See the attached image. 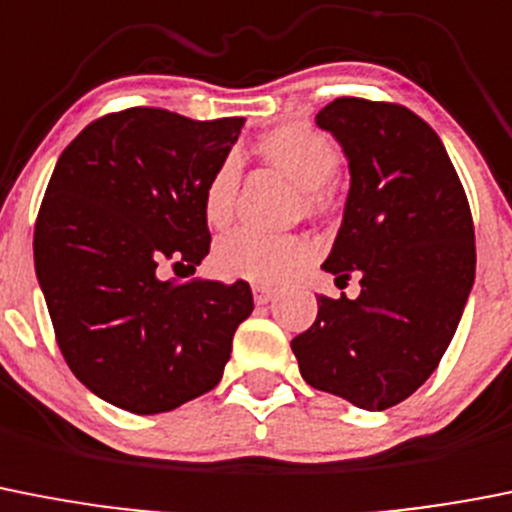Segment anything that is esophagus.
I'll return each instance as SVG.
<instances>
[{"label":"esophagus","mask_w":512,"mask_h":512,"mask_svg":"<svg viewBox=\"0 0 512 512\" xmlns=\"http://www.w3.org/2000/svg\"><path fill=\"white\" fill-rule=\"evenodd\" d=\"M253 299H256V304H266L274 299L276 289L269 287V284H253Z\"/></svg>","instance_id":"obj_1"}]
</instances>
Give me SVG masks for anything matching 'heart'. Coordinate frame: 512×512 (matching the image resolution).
I'll return each mask as SVG.
<instances>
[{"instance_id": "1", "label": "heart", "mask_w": 512, "mask_h": 512, "mask_svg": "<svg viewBox=\"0 0 512 512\" xmlns=\"http://www.w3.org/2000/svg\"><path fill=\"white\" fill-rule=\"evenodd\" d=\"M256 154L274 170L284 172L302 187L307 213H320L327 205V187L335 175L340 154L335 144L312 126L284 124L266 131L253 144ZM238 187V162L225 157L210 175L203 192V213L208 225L223 228L231 218ZM314 259V246L302 236H269L256 231H236L215 246L213 269L223 279L251 284H279L292 279Z\"/></svg>"}]
</instances>
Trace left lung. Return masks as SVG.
<instances>
[{
  "label": "left lung",
  "instance_id": "left-lung-1",
  "mask_svg": "<svg viewBox=\"0 0 512 512\" xmlns=\"http://www.w3.org/2000/svg\"><path fill=\"white\" fill-rule=\"evenodd\" d=\"M350 162V192L322 269L360 276L358 299L317 297L292 340L317 391L365 411L391 409L437 370L475 281V225L452 159L421 116L342 96L317 114Z\"/></svg>",
  "mask_w": 512,
  "mask_h": 512
}]
</instances>
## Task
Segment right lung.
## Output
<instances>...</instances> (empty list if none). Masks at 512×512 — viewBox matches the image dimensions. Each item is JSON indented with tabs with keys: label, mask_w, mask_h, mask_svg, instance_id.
<instances>
[{
	"label": "right lung",
	"mask_w": 512,
	"mask_h": 512,
	"mask_svg": "<svg viewBox=\"0 0 512 512\" xmlns=\"http://www.w3.org/2000/svg\"><path fill=\"white\" fill-rule=\"evenodd\" d=\"M246 119L154 106L91 121L63 149L35 223V271L65 363L131 414L218 386L253 312L248 281H164L208 256L203 192Z\"/></svg>",
	"instance_id": "add662e5"
}]
</instances>
